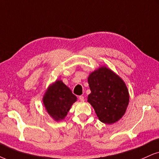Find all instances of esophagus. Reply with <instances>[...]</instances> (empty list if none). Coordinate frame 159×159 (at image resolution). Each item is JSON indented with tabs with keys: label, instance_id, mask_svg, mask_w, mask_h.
<instances>
[{
	"label": "esophagus",
	"instance_id": "esophagus-1",
	"mask_svg": "<svg viewBox=\"0 0 159 159\" xmlns=\"http://www.w3.org/2000/svg\"><path fill=\"white\" fill-rule=\"evenodd\" d=\"M79 99L81 102H84V100H85V97H83V96H80L79 97Z\"/></svg>",
	"mask_w": 159,
	"mask_h": 159
}]
</instances>
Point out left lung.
I'll return each mask as SVG.
<instances>
[{"mask_svg":"<svg viewBox=\"0 0 159 159\" xmlns=\"http://www.w3.org/2000/svg\"><path fill=\"white\" fill-rule=\"evenodd\" d=\"M91 93L88 102L95 110L98 118L105 124H113L125 114L129 102V92L123 80L106 67L90 74Z\"/></svg>","mask_w":159,"mask_h":159,"instance_id":"8db88e82","label":"left lung"}]
</instances>
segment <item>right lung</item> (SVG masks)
<instances>
[{"mask_svg": "<svg viewBox=\"0 0 159 159\" xmlns=\"http://www.w3.org/2000/svg\"><path fill=\"white\" fill-rule=\"evenodd\" d=\"M76 97L61 80H57L48 88L43 97L47 112L55 120L65 118Z\"/></svg>", "mask_w": 159, "mask_h": 159, "instance_id": "1", "label": "right lung"}]
</instances>
